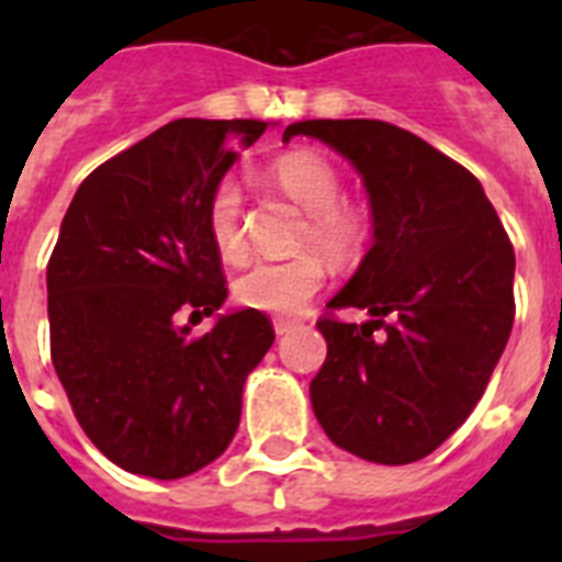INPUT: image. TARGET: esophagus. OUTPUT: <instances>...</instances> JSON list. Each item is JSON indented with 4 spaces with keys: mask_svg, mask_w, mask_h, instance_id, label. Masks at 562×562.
<instances>
[{
    "mask_svg": "<svg viewBox=\"0 0 562 562\" xmlns=\"http://www.w3.org/2000/svg\"><path fill=\"white\" fill-rule=\"evenodd\" d=\"M294 326H297V321H285V317H280V321H273V333L282 338V335H289Z\"/></svg>",
    "mask_w": 562,
    "mask_h": 562,
    "instance_id": "obj_1",
    "label": "esophagus"
}]
</instances>
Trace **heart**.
Listing matches in <instances>:
<instances>
[{"label": "heart", "mask_w": 562, "mask_h": 562, "mask_svg": "<svg viewBox=\"0 0 562 562\" xmlns=\"http://www.w3.org/2000/svg\"><path fill=\"white\" fill-rule=\"evenodd\" d=\"M265 178L282 194L306 210L300 224L297 245L317 247L333 262H350L364 250L370 238L368 212L341 198L344 178L329 157L317 151H289L268 162ZM206 236L221 259L238 262L247 250L245 201L233 178H221L206 198ZM326 268L315 250L291 259H262L247 265L233 282L238 306L265 315H300L324 289Z\"/></svg>", "instance_id": "obj_1"}]
</instances>
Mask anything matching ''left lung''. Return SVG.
<instances>
[{
  "instance_id": "left-lung-1",
  "label": "left lung",
  "mask_w": 562,
  "mask_h": 562,
  "mask_svg": "<svg viewBox=\"0 0 562 562\" xmlns=\"http://www.w3.org/2000/svg\"><path fill=\"white\" fill-rule=\"evenodd\" d=\"M291 136L344 154L373 210L370 254L317 321L329 350L308 384L315 417L364 461L414 463L461 428L502 359L514 245L475 175L391 122L308 119L285 127ZM338 307L374 321L344 325Z\"/></svg>"
}]
</instances>
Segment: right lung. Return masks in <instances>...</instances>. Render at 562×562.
<instances>
[{
    "label": "right lung",
    "instance_id": "1",
    "mask_svg": "<svg viewBox=\"0 0 562 562\" xmlns=\"http://www.w3.org/2000/svg\"><path fill=\"white\" fill-rule=\"evenodd\" d=\"M256 119H178L83 180L48 256L52 364L101 454L148 479H183L229 446L247 373L271 350V317L224 315L206 198L265 134Z\"/></svg>",
    "mask_w": 562,
    "mask_h": 562
}]
</instances>
